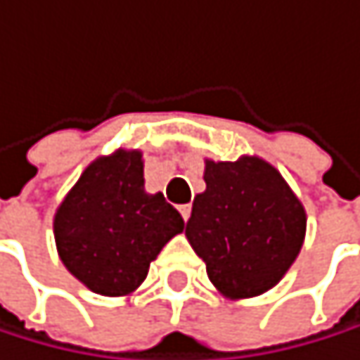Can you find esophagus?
<instances>
[{"label":"esophagus","instance_id":"1","mask_svg":"<svg viewBox=\"0 0 360 360\" xmlns=\"http://www.w3.org/2000/svg\"><path fill=\"white\" fill-rule=\"evenodd\" d=\"M180 214H182V219H184V221H188V217H191V204L180 206Z\"/></svg>","mask_w":360,"mask_h":360}]
</instances>
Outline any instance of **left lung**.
I'll return each instance as SVG.
<instances>
[{"label": "left lung", "instance_id": "1", "mask_svg": "<svg viewBox=\"0 0 360 360\" xmlns=\"http://www.w3.org/2000/svg\"><path fill=\"white\" fill-rule=\"evenodd\" d=\"M186 238L229 298L257 296L288 273L304 238V208L281 174L255 156L206 160Z\"/></svg>", "mask_w": 360, "mask_h": 360}]
</instances>
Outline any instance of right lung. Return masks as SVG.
Returning <instances> with one entry per match:
<instances>
[{
    "label": "right lung",
    "instance_id": "1",
    "mask_svg": "<svg viewBox=\"0 0 360 360\" xmlns=\"http://www.w3.org/2000/svg\"><path fill=\"white\" fill-rule=\"evenodd\" d=\"M53 227L60 257L81 283L124 296L146 279L150 262L184 221L163 193L143 191L141 154L120 150L81 174Z\"/></svg>",
    "mask_w": 360,
    "mask_h": 360
}]
</instances>
